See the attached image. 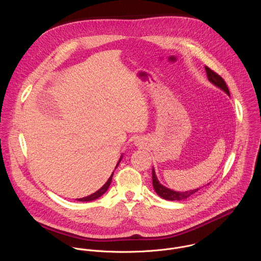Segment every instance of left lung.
Segmentation results:
<instances>
[{"instance_id": "1", "label": "left lung", "mask_w": 261, "mask_h": 261, "mask_svg": "<svg viewBox=\"0 0 261 261\" xmlns=\"http://www.w3.org/2000/svg\"><path fill=\"white\" fill-rule=\"evenodd\" d=\"M205 71H206V75H207V79L208 81L214 85L216 86L217 88H219L220 90H222L224 93H226L228 96H230V93H229V90L224 82V80H223L220 75H218V74L216 72H214L213 70H211L208 67L205 66ZM152 178H153V187L156 191V193L163 199H166V200H185L187 199L189 197H191L194 193L198 192V189H193V190H190V191H185V192H179V191H174V190H171L167 187H165V186H163L159 179L157 178V175H156V172L153 168V174H152ZM208 185V184H207Z\"/></svg>"}]
</instances>
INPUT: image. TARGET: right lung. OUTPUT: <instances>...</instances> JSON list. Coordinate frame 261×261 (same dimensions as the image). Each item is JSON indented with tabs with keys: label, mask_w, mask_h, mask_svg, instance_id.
<instances>
[{
	"label": "right lung",
	"mask_w": 261,
	"mask_h": 261,
	"mask_svg": "<svg viewBox=\"0 0 261 261\" xmlns=\"http://www.w3.org/2000/svg\"><path fill=\"white\" fill-rule=\"evenodd\" d=\"M122 158H123V155L121 156V158H120V160H119V162L117 163V166H116V168L119 166V164H120V162H121V160H122ZM115 168V169H116ZM113 175H114V172L111 173V175L109 176V178L107 179V181L102 186V187L98 190V191H96L95 193H93V194H91V195H89V196H86V197H83V198H79V199H76L77 201H92V200H95V199H97V198H99L100 196H102L106 191H107V189L109 188V186H110V182H111V179H113Z\"/></svg>",
	"instance_id": "obj_1"
}]
</instances>
